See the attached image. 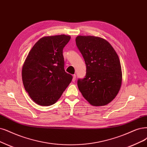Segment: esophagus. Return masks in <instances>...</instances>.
<instances>
[{
    "mask_svg": "<svg viewBox=\"0 0 147 147\" xmlns=\"http://www.w3.org/2000/svg\"><path fill=\"white\" fill-rule=\"evenodd\" d=\"M76 78V74H74L73 77V82H75Z\"/></svg>",
    "mask_w": 147,
    "mask_h": 147,
    "instance_id": "34e87169",
    "label": "esophagus"
}]
</instances>
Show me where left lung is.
I'll return each instance as SVG.
<instances>
[{"mask_svg":"<svg viewBox=\"0 0 147 147\" xmlns=\"http://www.w3.org/2000/svg\"><path fill=\"white\" fill-rule=\"evenodd\" d=\"M76 43L86 64V76L78 86L93 106H104L115 98L121 88V62L110 43L101 37L79 36Z\"/></svg>","mask_w":147,"mask_h":147,"instance_id":"8db88e82","label":"left lung"}]
</instances>
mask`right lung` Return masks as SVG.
I'll return each instance as SVG.
<instances>
[{"mask_svg":"<svg viewBox=\"0 0 147 147\" xmlns=\"http://www.w3.org/2000/svg\"><path fill=\"white\" fill-rule=\"evenodd\" d=\"M70 38L64 34L42 37L25 59L22 71L24 86L38 105L55 104L71 82L73 76L64 69L63 56Z\"/></svg>","mask_w":147,"mask_h":147,"instance_id":"1","label":"right lung"}]
</instances>
